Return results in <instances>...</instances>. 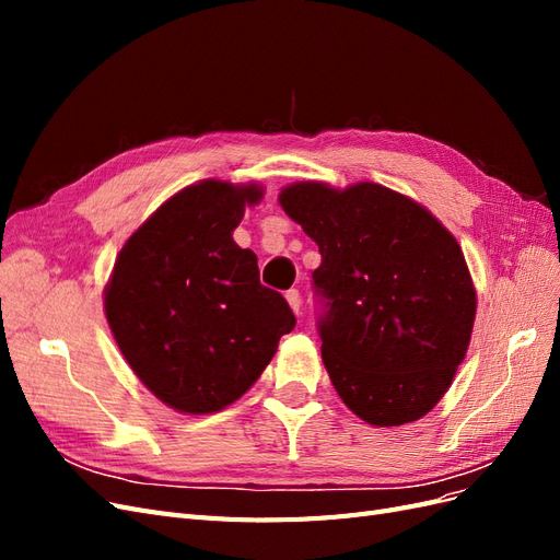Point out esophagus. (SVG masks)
<instances>
[{
	"label": "esophagus",
	"mask_w": 560,
	"mask_h": 560,
	"mask_svg": "<svg viewBox=\"0 0 560 560\" xmlns=\"http://www.w3.org/2000/svg\"><path fill=\"white\" fill-rule=\"evenodd\" d=\"M284 296H287V303H290V308L294 313H299L301 311V294H299V290H290Z\"/></svg>",
	"instance_id": "obj_1"
}]
</instances>
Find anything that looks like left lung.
<instances>
[{"mask_svg":"<svg viewBox=\"0 0 560 560\" xmlns=\"http://www.w3.org/2000/svg\"><path fill=\"white\" fill-rule=\"evenodd\" d=\"M282 210L317 243L322 362L348 409L376 428L430 413L465 360L477 290L453 233L374 182H296Z\"/></svg>","mask_w":560,"mask_h":560,"instance_id":"8db88e82","label":"left lung"}]
</instances>
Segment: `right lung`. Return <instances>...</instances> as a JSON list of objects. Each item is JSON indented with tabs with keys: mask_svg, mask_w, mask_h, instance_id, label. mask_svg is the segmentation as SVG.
<instances>
[{
	"mask_svg": "<svg viewBox=\"0 0 560 560\" xmlns=\"http://www.w3.org/2000/svg\"><path fill=\"white\" fill-rule=\"evenodd\" d=\"M259 184L202 179L151 214L118 252L105 315L149 393L189 416L241 399L296 317L259 282L257 254L235 245Z\"/></svg>",
	"mask_w": 560,
	"mask_h": 560,
	"instance_id": "1",
	"label": "right lung"
}]
</instances>
